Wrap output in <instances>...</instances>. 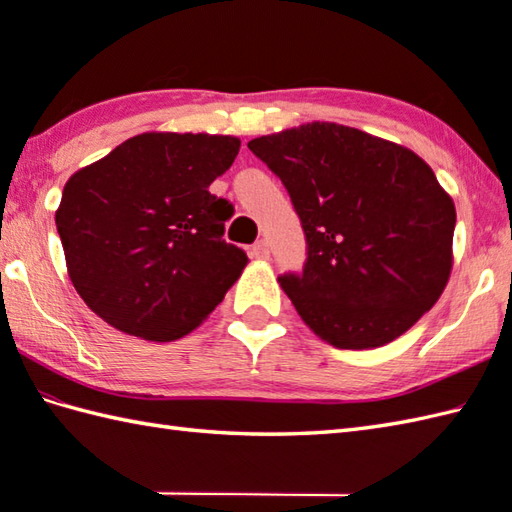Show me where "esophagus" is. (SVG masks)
Listing matches in <instances>:
<instances>
[{
	"instance_id": "obj_1",
	"label": "esophagus",
	"mask_w": 512,
	"mask_h": 512,
	"mask_svg": "<svg viewBox=\"0 0 512 512\" xmlns=\"http://www.w3.org/2000/svg\"><path fill=\"white\" fill-rule=\"evenodd\" d=\"M250 255H253L255 259H268L270 257L268 242H264V239H259V242L253 244V248H250Z\"/></svg>"
}]
</instances>
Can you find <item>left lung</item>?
Segmentation results:
<instances>
[{
    "label": "left lung",
    "mask_w": 512,
    "mask_h": 512,
    "mask_svg": "<svg viewBox=\"0 0 512 512\" xmlns=\"http://www.w3.org/2000/svg\"><path fill=\"white\" fill-rule=\"evenodd\" d=\"M248 149L284 182L306 233L303 273L279 286L319 339L369 350L433 308L453 268L455 204L418 154L319 121Z\"/></svg>",
    "instance_id": "8db88e82"
}]
</instances>
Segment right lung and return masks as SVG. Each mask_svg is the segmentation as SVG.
<instances>
[{
	"label": "right lung",
	"mask_w": 512,
	"mask_h": 512,
	"mask_svg": "<svg viewBox=\"0 0 512 512\" xmlns=\"http://www.w3.org/2000/svg\"><path fill=\"white\" fill-rule=\"evenodd\" d=\"M239 138L145 132L65 182L54 215L72 286L112 328L182 339L209 317L248 264L226 244L233 206L209 191Z\"/></svg>",
	"instance_id": "1"
}]
</instances>
